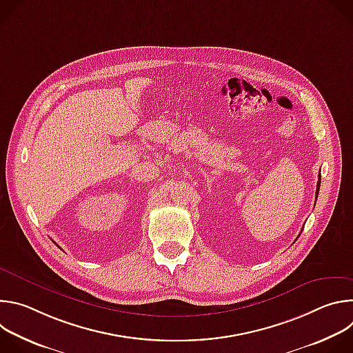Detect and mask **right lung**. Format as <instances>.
Instances as JSON below:
<instances>
[{"mask_svg": "<svg viewBox=\"0 0 353 353\" xmlns=\"http://www.w3.org/2000/svg\"><path fill=\"white\" fill-rule=\"evenodd\" d=\"M320 179H321V177L319 176V181H317V192H319V190H320Z\"/></svg>", "mask_w": 353, "mask_h": 353, "instance_id": "add662e5", "label": "right lung"}]
</instances>
